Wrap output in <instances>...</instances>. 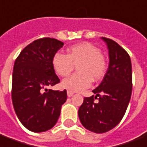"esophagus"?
<instances>
[{"instance_id":"esophagus-1","label":"esophagus","mask_w":147,"mask_h":147,"mask_svg":"<svg viewBox=\"0 0 147 147\" xmlns=\"http://www.w3.org/2000/svg\"><path fill=\"white\" fill-rule=\"evenodd\" d=\"M67 96L68 97H71V96H72L74 94V92H72V91H67Z\"/></svg>"}]
</instances>
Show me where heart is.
<instances>
[{
  "mask_svg": "<svg viewBox=\"0 0 147 147\" xmlns=\"http://www.w3.org/2000/svg\"><path fill=\"white\" fill-rule=\"evenodd\" d=\"M76 66L78 72L62 81L63 88L68 91H81L105 76L107 64L102 52L90 43H82L70 47L67 55L57 52L52 58V67L57 75L68 76Z\"/></svg>",
  "mask_w": 147,
  "mask_h": 147,
  "instance_id": "obj_1",
  "label": "heart"
}]
</instances>
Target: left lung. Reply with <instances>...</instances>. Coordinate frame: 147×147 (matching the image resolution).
Listing matches in <instances>:
<instances>
[{
  "instance_id": "8db88e82",
  "label": "left lung",
  "mask_w": 147,
  "mask_h": 147,
  "mask_svg": "<svg viewBox=\"0 0 147 147\" xmlns=\"http://www.w3.org/2000/svg\"><path fill=\"white\" fill-rule=\"evenodd\" d=\"M109 51V67L93 92L79 108L81 123L88 131L101 134L116 127L123 118L132 92V68L129 54L119 44L102 37ZM95 99H98L95 101Z\"/></svg>"
}]
</instances>
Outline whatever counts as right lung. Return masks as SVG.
I'll return each instance as SVG.
<instances>
[{
	"instance_id": "1",
	"label": "right lung",
	"mask_w": 147,
	"mask_h": 147,
	"mask_svg": "<svg viewBox=\"0 0 147 147\" xmlns=\"http://www.w3.org/2000/svg\"><path fill=\"white\" fill-rule=\"evenodd\" d=\"M63 43L50 37L40 38L26 46L15 60L12 99L20 123L32 132H44L55 126L67 91L48 89L59 84L52 58Z\"/></svg>"
}]
</instances>
